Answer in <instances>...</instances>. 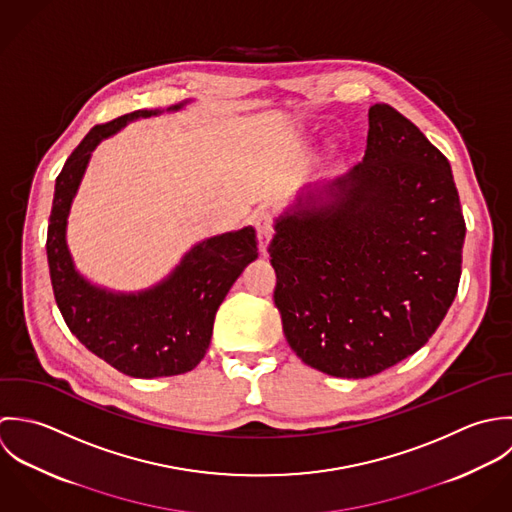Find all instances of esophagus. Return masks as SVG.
I'll return each mask as SVG.
<instances>
[{
	"label": "esophagus",
	"instance_id": "obj_1",
	"mask_svg": "<svg viewBox=\"0 0 512 512\" xmlns=\"http://www.w3.org/2000/svg\"><path fill=\"white\" fill-rule=\"evenodd\" d=\"M255 229H257V243H259V251L267 253L269 241L275 233V223H273V215L269 211H257L255 215Z\"/></svg>",
	"mask_w": 512,
	"mask_h": 512
}]
</instances>
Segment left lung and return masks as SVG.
<instances>
[{"mask_svg":"<svg viewBox=\"0 0 512 512\" xmlns=\"http://www.w3.org/2000/svg\"><path fill=\"white\" fill-rule=\"evenodd\" d=\"M364 160L301 196L269 243L295 354L368 378L417 352L451 307L465 219L447 158L390 104L368 110Z\"/></svg>","mask_w":512,"mask_h":512,"instance_id":"obj_1","label":"left lung"}]
</instances>
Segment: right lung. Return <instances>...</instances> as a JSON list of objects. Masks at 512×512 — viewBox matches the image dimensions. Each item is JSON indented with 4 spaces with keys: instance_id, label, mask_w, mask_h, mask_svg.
<instances>
[{
    "instance_id": "1",
    "label": "right lung",
    "mask_w": 512,
    "mask_h": 512,
    "mask_svg": "<svg viewBox=\"0 0 512 512\" xmlns=\"http://www.w3.org/2000/svg\"><path fill=\"white\" fill-rule=\"evenodd\" d=\"M160 112L134 110L97 124L83 138L57 176L47 229L51 285L69 330L106 364L132 378L178 376L194 370L209 348L217 308L259 255L255 229L243 227L194 245L164 281L140 293L106 291L75 269L67 247V217L91 152L126 122Z\"/></svg>"
}]
</instances>
